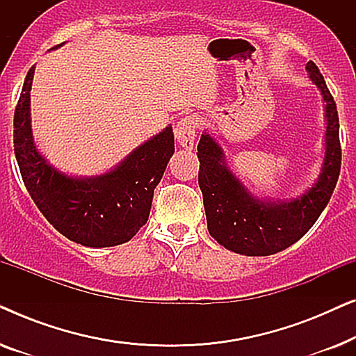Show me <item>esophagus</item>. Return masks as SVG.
<instances>
[{
	"instance_id": "34e87169",
	"label": "esophagus",
	"mask_w": 356,
	"mask_h": 356,
	"mask_svg": "<svg viewBox=\"0 0 356 356\" xmlns=\"http://www.w3.org/2000/svg\"><path fill=\"white\" fill-rule=\"evenodd\" d=\"M199 128V118L196 116H184L175 126V139L184 149L191 150L194 147V139H196V131Z\"/></svg>"
}]
</instances>
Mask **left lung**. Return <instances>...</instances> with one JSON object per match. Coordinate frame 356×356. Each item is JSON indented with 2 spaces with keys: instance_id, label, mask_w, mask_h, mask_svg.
Wrapping results in <instances>:
<instances>
[{
  "instance_id": "left-lung-1",
  "label": "left lung",
  "mask_w": 356,
  "mask_h": 356,
  "mask_svg": "<svg viewBox=\"0 0 356 356\" xmlns=\"http://www.w3.org/2000/svg\"><path fill=\"white\" fill-rule=\"evenodd\" d=\"M306 71L323 94L327 126L321 173L303 194L293 199L257 197L232 172L212 134L204 131L197 144L199 188L209 233L238 254L270 256L293 245L314 225L337 184L342 160L337 106L318 66L309 61Z\"/></svg>"
}]
</instances>
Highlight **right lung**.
<instances>
[{
    "instance_id": "add662e5",
    "label": "right lung",
    "mask_w": 356,
    "mask_h": 356,
    "mask_svg": "<svg viewBox=\"0 0 356 356\" xmlns=\"http://www.w3.org/2000/svg\"><path fill=\"white\" fill-rule=\"evenodd\" d=\"M33 72L35 66L27 72L14 111V154L29 194L38 211L67 240L89 248L123 245L147 222L154 189L175 152L172 126L136 147L110 172L71 177L53 167L33 140Z\"/></svg>"
}]
</instances>
